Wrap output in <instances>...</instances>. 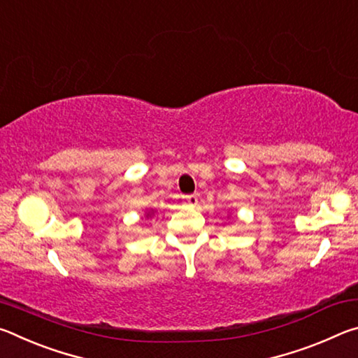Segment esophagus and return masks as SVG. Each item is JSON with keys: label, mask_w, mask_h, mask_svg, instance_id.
Listing matches in <instances>:
<instances>
[{"label": "esophagus", "mask_w": 358, "mask_h": 358, "mask_svg": "<svg viewBox=\"0 0 358 358\" xmlns=\"http://www.w3.org/2000/svg\"><path fill=\"white\" fill-rule=\"evenodd\" d=\"M186 202L191 205V207H196L197 202H199V197L197 194H191V196H186Z\"/></svg>", "instance_id": "obj_1"}]
</instances>
